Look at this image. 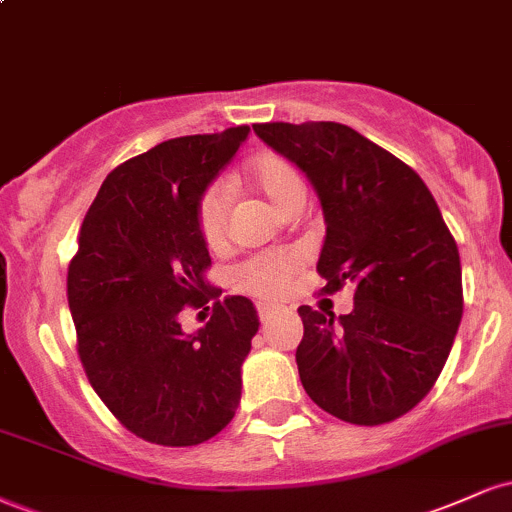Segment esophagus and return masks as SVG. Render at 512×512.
I'll return each instance as SVG.
<instances>
[{"mask_svg": "<svg viewBox=\"0 0 512 512\" xmlns=\"http://www.w3.org/2000/svg\"><path fill=\"white\" fill-rule=\"evenodd\" d=\"M279 305H272V303H257V315H260L262 322H269L272 317L279 313Z\"/></svg>", "mask_w": 512, "mask_h": 512, "instance_id": "34e87169", "label": "esophagus"}]
</instances>
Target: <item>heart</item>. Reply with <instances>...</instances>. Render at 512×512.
I'll return each instance as SVG.
<instances>
[{
    "mask_svg": "<svg viewBox=\"0 0 512 512\" xmlns=\"http://www.w3.org/2000/svg\"><path fill=\"white\" fill-rule=\"evenodd\" d=\"M250 182L279 211L303 199L305 182L286 156L264 151L252 161ZM228 228V190L216 182L204 190L197 202V231L207 248H219ZM305 255L298 250H267L252 255L233 269V284L238 291L257 298H281L291 291Z\"/></svg>",
    "mask_w": 512,
    "mask_h": 512,
    "instance_id": "b5f03b06",
    "label": "heart"
}]
</instances>
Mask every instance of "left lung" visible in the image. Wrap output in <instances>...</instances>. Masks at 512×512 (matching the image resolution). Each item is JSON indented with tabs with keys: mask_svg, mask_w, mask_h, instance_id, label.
Listing matches in <instances>:
<instances>
[{
	"mask_svg": "<svg viewBox=\"0 0 512 512\" xmlns=\"http://www.w3.org/2000/svg\"><path fill=\"white\" fill-rule=\"evenodd\" d=\"M257 137L308 175L325 211L320 293L356 289L349 315L301 305V383L346 424H390L436 385L462 320L457 243L424 180L339 122H264Z\"/></svg>",
	"mask_w": 512,
	"mask_h": 512,
	"instance_id": "left-lung-1",
	"label": "left lung"
}]
</instances>
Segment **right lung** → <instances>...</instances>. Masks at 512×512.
<instances>
[{"instance_id": "obj_1", "label": "right lung", "mask_w": 512, "mask_h": 512, "mask_svg": "<svg viewBox=\"0 0 512 512\" xmlns=\"http://www.w3.org/2000/svg\"><path fill=\"white\" fill-rule=\"evenodd\" d=\"M250 127L168 139L103 180L67 269L76 351L103 404L134 436L168 448L214 438L236 416L255 305L216 298L197 334L180 313L211 301L197 202Z\"/></svg>"}]
</instances>
